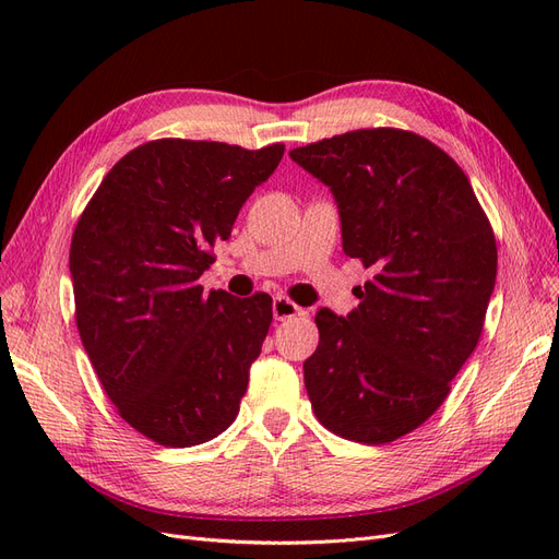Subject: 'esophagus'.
<instances>
[{
	"instance_id": "esophagus-1",
	"label": "esophagus",
	"mask_w": 559,
	"mask_h": 559,
	"mask_svg": "<svg viewBox=\"0 0 559 559\" xmlns=\"http://www.w3.org/2000/svg\"><path fill=\"white\" fill-rule=\"evenodd\" d=\"M302 310L296 306L294 300H289L286 296H275V300H273V317L277 319V321H284V319H292V317H296V314H300Z\"/></svg>"
}]
</instances>
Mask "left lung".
<instances>
[{"instance_id":"left-lung-1","label":"left lung","mask_w":559,"mask_h":559,"mask_svg":"<svg viewBox=\"0 0 559 559\" xmlns=\"http://www.w3.org/2000/svg\"><path fill=\"white\" fill-rule=\"evenodd\" d=\"M341 214L343 251L373 280L347 317L319 310L302 364L321 425L392 443L441 408L476 349L497 282V242L468 177L415 132L354 130L289 151Z\"/></svg>"}]
</instances>
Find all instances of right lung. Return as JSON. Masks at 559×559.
<instances>
[{"mask_svg":"<svg viewBox=\"0 0 559 559\" xmlns=\"http://www.w3.org/2000/svg\"><path fill=\"white\" fill-rule=\"evenodd\" d=\"M282 156L284 144L148 142L79 218L70 273L83 349L118 415L160 445L212 441L238 417L273 298L205 296L198 277Z\"/></svg>","mask_w":559,"mask_h":559,"instance_id":"obj_1","label":"right lung"}]
</instances>
